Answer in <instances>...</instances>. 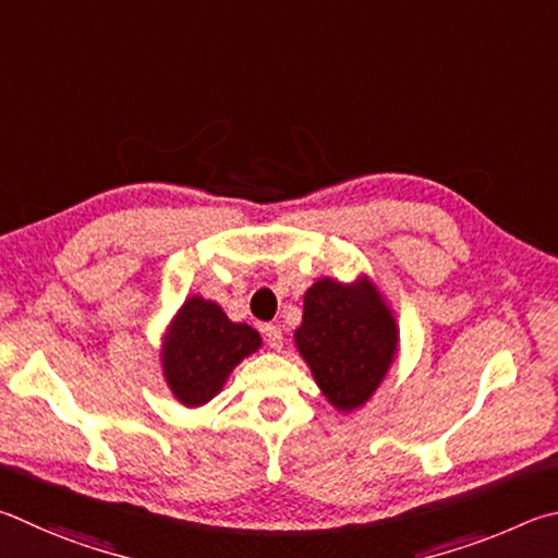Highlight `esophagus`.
I'll return each instance as SVG.
<instances>
[{
  "label": "esophagus",
  "instance_id": "1",
  "mask_svg": "<svg viewBox=\"0 0 558 558\" xmlns=\"http://www.w3.org/2000/svg\"><path fill=\"white\" fill-rule=\"evenodd\" d=\"M262 330H264V338H267L269 348L271 350H281V345H284V336H281V328L274 326V324H267Z\"/></svg>",
  "mask_w": 558,
  "mask_h": 558
}]
</instances>
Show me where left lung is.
<instances>
[{"label":"left lung","instance_id":"left-lung-1","mask_svg":"<svg viewBox=\"0 0 558 558\" xmlns=\"http://www.w3.org/2000/svg\"><path fill=\"white\" fill-rule=\"evenodd\" d=\"M294 340L328 402L355 412L392 365L399 330L373 281L343 284L326 277L306 291Z\"/></svg>","mask_w":558,"mask_h":558}]
</instances>
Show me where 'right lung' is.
<instances>
[{"instance_id": "1", "label": "right lung", "mask_w": 558, "mask_h": 558, "mask_svg": "<svg viewBox=\"0 0 558 558\" xmlns=\"http://www.w3.org/2000/svg\"><path fill=\"white\" fill-rule=\"evenodd\" d=\"M259 345L257 330L232 324L215 301L185 299L163 336L166 385L181 404L201 407L220 392L232 369Z\"/></svg>"}]
</instances>
